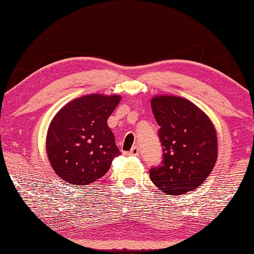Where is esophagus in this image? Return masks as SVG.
<instances>
[{"label":"esophagus","instance_id":"esophagus-1","mask_svg":"<svg viewBox=\"0 0 254 254\" xmlns=\"http://www.w3.org/2000/svg\"><path fill=\"white\" fill-rule=\"evenodd\" d=\"M128 156H137L139 154V148L137 147H132L130 151L127 152Z\"/></svg>","mask_w":254,"mask_h":254}]
</instances>
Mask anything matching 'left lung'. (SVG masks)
<instances>
[{"instance_id":"obj_1","label":"left lung","mask_w":254,"mask_h":254,"mask_svg":"<svg viewBox=\"0 0 254 254\" xmlns=\"http://www.w3.org/2000/svg\"><path fill=\"white\" fill-rule=\"evenodd\" d=\"M151 107L159 128L162 162L150 169L152 183L167 195H184L203 184L217 159L213 122L186 98L158 95Z\"/></svg>"}]
</instances>
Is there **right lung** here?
Wrapping results in <instances>:
<instances>
[{
    "mask_svg": "<svg viewBox=\"0 0 254 254\" xmlns=\"http://www.w3.org/2000/svg\"><path fill=\"white\" fill-rule=\"evenodd\" d=\"M121 101L120 95L75 98L60 110L47 133V156L64 182L79 188L102 178L120 150L107 119Z\"/></svg>",
    "mask_w": 254,
    "mask_h": 254,
    "instance_id": "1",
    "label": "right lung"
}]
</instances>
